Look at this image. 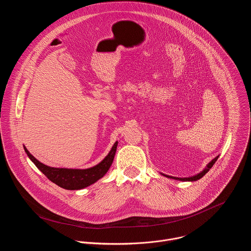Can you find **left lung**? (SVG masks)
<instances>
[{
  "instance_id": "8db88e82",
  "label": "left lung",
  "mask_w": 251,
  "mask_h": 251,
  "mask_svg": "<svg viewBox=\"0 0 251 251\" xmlns=\"http://www.w3.org/2000/svg\"><path fill=\"white\" fill-rule=\"evenodd\" d=\"M218 158H219V156H217V157H215L210 163H208V165H207V167L202 171V172H200V173H198L197 175H194V176H192V177H188V178H178V177H172V176H169V175H165V174H163V173H161L163 176H165V177H168V178H171V179H175V180H179V181H197V180H199V179H201L205 174H207L208 173V171L213 167V165L216 163V161L218 160Z\"/></svg>"
}]
</instances>
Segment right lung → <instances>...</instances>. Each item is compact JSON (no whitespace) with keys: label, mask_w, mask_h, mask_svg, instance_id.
<instances>
[{"label":"right lung","mask_w":251,"mask_h":251,"mask_svg":"<svg viewBox=\"0 0 251 251\" xmlns=\"http://www.w3.org/2000/svg\"><path fill=\"white\" fill-rule=\"evenodd\" d=\"M117 146L118 141L115 142L109 154L101 162L87 169L50 167L39 162L34 156H32L25 146H24V148L29 159L50 181L66 190H80L94 184L99 179L104 177V175L108 172L113 163L117 151Z\"/></svg>","instance_id":"add662e5"}]
</instances>
